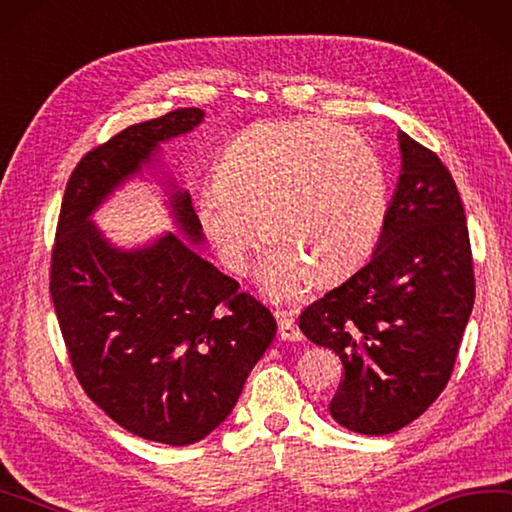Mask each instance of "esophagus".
I'll list each match as a JSON object with an SVG mask.
<instances>
[{
    "mask_svg": "<svg viewBox=\"0 0 512 512\" xmlns=\"http://www.w3.org/2000/svg\"><path fill=\"white\" fill-rule=\"evenodd\" d=\"M277 318V324H280V338L284 342H300L302 340V331L297 329V324L293 322L291 315H288L286 311H280L275 313Z\"/></svg>",
    "mask_w": 512,
    "mask_h": 512,
    "instance_id": "34e87169",
    "label": "esophagus"
}]
</instances>
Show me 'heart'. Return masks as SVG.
Returning a JSON list of instances; mask_svg holds the SVG:
<instances>
[{
	"label": "heart",
	"mask_w": 512,
	"mask_h": 512,
	"mask_svg": "<svg viewBox=\"0 0 512 512\" xmlns=\"http://www.w3.org/2000/svg\"><path fill=\"white\" fill-rule=\"evenodd\" d=\"M194 210L230 273H244L262 224L273 241L259 286L295 300L306 284H333L371 255L387 212L385 172L365 138L322 118L248 127L224 147Z\"/></svg>",
	"instance_id": "heart-1"
}]
</instances>
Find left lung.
<instances>
[{"instance_id": "8db88e82", "label": "left lung", "mask_w": 512, "mask_h": 512, "mask_svg": "<svg viewBox=\"0 0 512 512\" xmlns=\"http://www.w3.org/2000/svg\"><path fill=\"white\" fill-rule=\"evenodd\" d=\"M401 176L369 262L300 315L345 367L329 412L351 432H398L448 385L475 304L466 212L439 156L398 132Z\"/></svg>"}]
</instances>
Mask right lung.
Returning <instances> with one entry per match:
<instances>
[{
  "label": "right lung",
  "mask_w": 512,
  "mask_h": 512,
  "mask_svg": "<svg viewBox=\"0 0 512 512\" xmlns=\"http://www.w3.org/2000/svg\"><path fill=\"white\" fill-rule=\"evenodd\" d=\"M203 116L176 109L91 150L64 190L51 257L55 315L82 389L127 432L167 445L197 443L226 421L277 333L271 311L201 257L190 192L161 170V145ZM147 173L177 232L123 249L93 215Z\"/></svg>",
  "instance_id": "1"
}]
</instances>
